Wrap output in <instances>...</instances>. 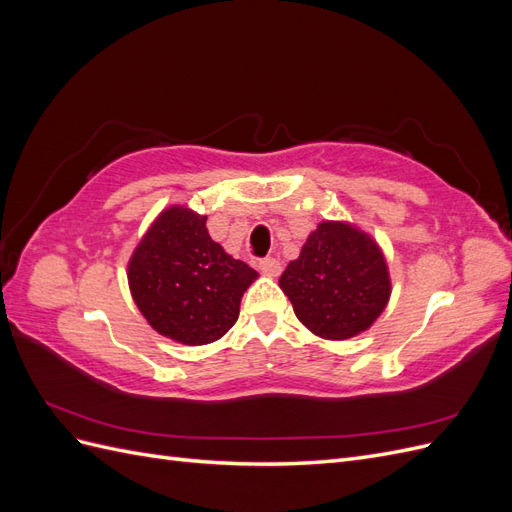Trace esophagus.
Returning <instances> with one entry per match:
<instances>
[{"mask_svg": "<svg viewBox=\"0 0 512 512\" xmlns=\"http://www.w3.org/2000/svg\"><path fill=\"white\" fill-rule=\"evenodd\" d=\"M258 269L265 273V275H269V277H277L282 273V265H280V260H275V258H262L260 262H258Z\"/></svg>", "mask_w": 512, "mask_h": 512, "instance_id": "34e87169", "label": "esophagus"}]
</instances>
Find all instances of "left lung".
<instances>
[{
    "mask_svg": "<svg viewBox=\"0 0 512 512\" xmlns=\"http://www.w3.org/2000/svg\"><path fill=\"white\" fill-rule=\"evenodd\" d=\"M280 288L305 327L324 339L367 331L391 297L389 267L378 243L346 222H322L307 237Z\"/></svg>",
    "mask_w": 512,
    "mask_h": 512,
    "instance_id": "8db88e82",
    "label": "left lung"
}]
</instances>
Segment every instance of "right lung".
<instances>
[{"mask_svg":"<svg viewBox=\"0 0 512 512\" xmlns=\"http://www.w3.org/2000/svg\"><path fill=\"white\" fill-rule=\"evenodd\" d=\"M258 273L209 237L207 215L168 207L128 262L134 303L160 335L211 344L239 318L243 292Z\"/></svg>","mask_w":512,"mask_h":512,"instance_id":"right-lung-1","label":"right lung"}]
</instances>
